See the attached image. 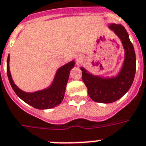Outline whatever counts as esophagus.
Instances as JSON below:
<instances>
[{"label": "esophagus", "instance_id": "34e87169", "mask_svg": "<svg viewBox=\"0 0 146 146\" xmlns=\"http://www.w3.org/2000/svg\"><path fill=\"white\" fill-rule=\"evenodd\" d=\"M76 59H77V60H80V56H76Z\"/></svg>", "mask_w": 146, "mask_h": 146}]
</instances>
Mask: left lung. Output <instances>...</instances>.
<instances>
[{"label": "left lung", "mask_w": 146, "mask_h": 146, "mask_svg": "<svg viewBox=\"0 0 146 146\" xmlns=\"http://www.w3.org/2000/svg\"><path fill=\"white\" fill-rule=\"evenodd\" d=\"M110 27L122 41L125 50L124 63L115 77L102 78L93 76L81 67L82 80L88 90L90 97L95 102L113 103L123 96L129 90L136 70L135 53L126 30L121 24H110Z\"/></svg>", "instance_id": "obj_1"}]
</instances>
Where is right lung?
Instances as JSON below:
<instances>
[{"mask_svg": "<svg viewBox=\"0 0 146 146\" xmlns=\"http://www.w3.org/2000/svg\"><path fill=\"white\" fill-rule=\"evenodd\" d=\"M74 64V61H71L61 66L56 73L54 80L50 87L31 93H25L14 84L9 69V56L7 61V73L11 87L21 100L36 109L47 110L57 106L63 101L70 72Z\"/></svg>", "mask_w": 146, "mask_h": 146, "instance_id": "right-lung-1", "label": "right lung"}]
</instances>
